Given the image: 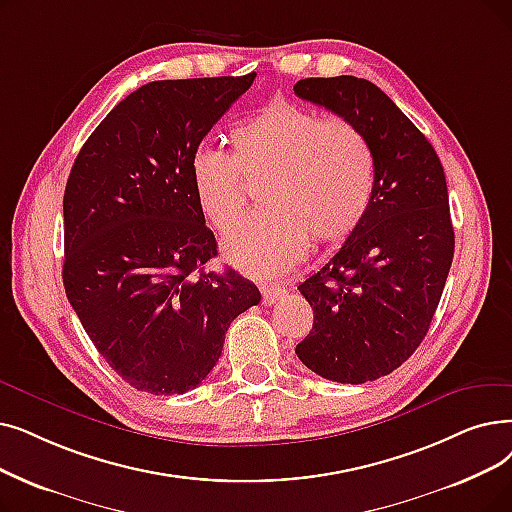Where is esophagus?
I'll return each instance as SVG.
<instances>
[{
	"instance_id": "34e87169",
	"label": "esophagus",
	"mask_w": 512,
	"mask_h": 512,
	"mask_svg": "<svg viewBox=\"0 0 512 512\" xmlns=\"http://www.w3.org/2000/svg\"><path fill=\"white\" fill-rule=\"evenodd\" d=\"M284 295H286V288L282 284H261V303L263 305H274Z\"/></svg>"
}]
</instances>
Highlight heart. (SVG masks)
<instances>
[{"instance_id": "obj_1", "label": "heart", "mask_w": 512, "mask_h": 512, "mask_svg": "<svg viewBox=\"0 0 512 512\" xmlns=\"http://www.w3.org/2000/svg\"><path fill=\"white\" fill-rule=\"evenodd\" d=\"M232 154L198 148L192 182L209 224L232 232L247 211L244 182H257L263 213L224 242V257L255 278L280 274L305 253L307 240L347 238L364 219L374 190V157L358 125L322 119L309 108L274 102L236 125Z\"/></svg>"}]
</instances>
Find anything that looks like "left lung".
I'll return each instance as SVG.
<instances>
[{
    "mask_svg": "<svg viewBox=\"0 0 512 512\" xmlns=\"http://www.w3.org/2000/svg\"><path fill=\"white\" fill-rule=\"evenodd\" d=\"M295 94L358 125L374 157L360 226L299 284L314 326L295 353L322 379L376 381L427 337L446 286L454 257L446 175L429 140L374 83L309 77L295 83Z\"/></svg>",
    "mask_w": 512,
    "mask_h": 512,
    "instance_id": "left-lung-1",
    "label": "left lung"
}]
</instances>
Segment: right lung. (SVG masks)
Masks as SVG:
<instances>
[{
	"label": "right lung",
	"instance_id": "right-lung-1",
	"mask_svg": "<svg viewBox=\"0 0 512 512\" xmlns=\"http://www.w3.org/2000/svg\"><path fill=\"white\" fill-rule=\"evenodd\" d=\"M242 77L150 81L79 150L64 190L62 282L98 353L125 383L182 395L217 364L259 288L226 270L192 182V157L249 90Z\"/></svg>",
	"mask_w": 512,
	"mask_h": 512
}]
</instances>
